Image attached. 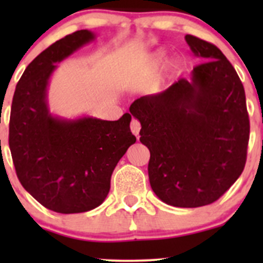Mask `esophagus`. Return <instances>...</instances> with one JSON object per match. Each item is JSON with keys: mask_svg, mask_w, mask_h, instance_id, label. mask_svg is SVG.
<instances>
[{"mask_svg": "<svg viewBox=\"0 0 263 263\" xmlns=\"http://www.w3.org/2000/svg\"><path fill=\"white\" fill-rule=\"evenodd\" d=\"M140 129H141V124L137 119H132L131 121V132L135 135V136H139Z\"/></svg>", "mask_w": 263, "mask_h": 263, "instance_id": "esophagus-1", "label": "esophagus"}]
</instances>
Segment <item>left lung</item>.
I'll return each instance as SVG.
<instances>
[{"label":"left lung","mask_w":263,"mask_h":263,"mask_svg":"<svg viewBox=\"0 0 263 263\" xmlns=\"http://www.w3.org/2000/svg\"><path fill=\"white\" fill-rule=\"evenodd\" d=\"M185 42L203 60L192 78L136 99L129 112L150 150L155 195L176 208H200L219 200L242 174L249 118L245 87L221 50L190 34Z\"/></svg>","instance_id":"8db88e82"}]
</instances>
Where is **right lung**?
<instances>
[{
  "mask_svg": "<svg viewBox=\"0 0 263 263\" xmlns=\"http://www.w3.org/2000/svg\"><path fill=\"white\" fill-rule=\"evenodd\" d=\"M92 39L91 31L79 30L44 49L24 71L12 99L9 145L18 181L60 214L98 208L109 192L117 163L136 142L128 113L118 121H67L49 113L47 86L54 63Z\"/></svg>",
  "mask_w": 263,
  "mask_h": 263,
  "instance_id": "right-lung-1",
  "label": "right lung"
}]
</instances>
